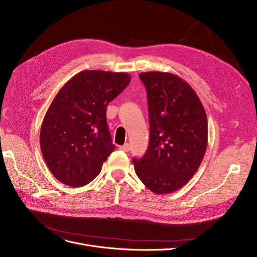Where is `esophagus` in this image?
<instances>
[{"mask_svg":"<svg viewBox=\"0 0 257 257\" xmlns=\"http://www.w3.org/2000/svg\"><path fill=\"white\" fill-rule=\"evenodd\" d=\"M119 149H120L121 151H124V152H128V151L130 150V145H129L128 143H126L125 145H122V146H120Z\"/></svg>","mask_w":257,"mask_h":257,"instance_id":"1","label":"esophagus"}]
</instances>
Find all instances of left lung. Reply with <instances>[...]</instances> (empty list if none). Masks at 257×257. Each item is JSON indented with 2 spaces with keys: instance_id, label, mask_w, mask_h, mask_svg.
<instances>
[{
  "instance_id": "8db88e82",
  "label": "left lung",
  "mask_w": 257,
  "mask_h": 257,
  "mask_svg": "<svg viewBox=\"0 0 257 257\" xmlns=\"http://www.w3.org/2000/svg\"><path fill=\"white\" fill-rule=\"evenodd\" d=\"M147 89L148 149L133 159L140 180L155 194H169L193 177L206 153L208 121L192 87L169 72L140 73Z\"/></svg>"
}]
</instances>
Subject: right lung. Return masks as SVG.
I'll return each mask as SVG.
<instances>
[{"instance_id": "1", "label": "right lung", "mask_w": 257, "mask_h": 257, "mask_svg": "<svg viewBox=\"0 0 257 257\" xmlns=\"http://www.w3.org/2000/svg\"><path fill=\"white\" fill-rule=\"evenodd\" d=\"M126 72L83 70L55 95L44 116L40 146L58 181L83 187L115 149L106 120L108 104L128 86Z\"/></svg>"}]
</instances>
